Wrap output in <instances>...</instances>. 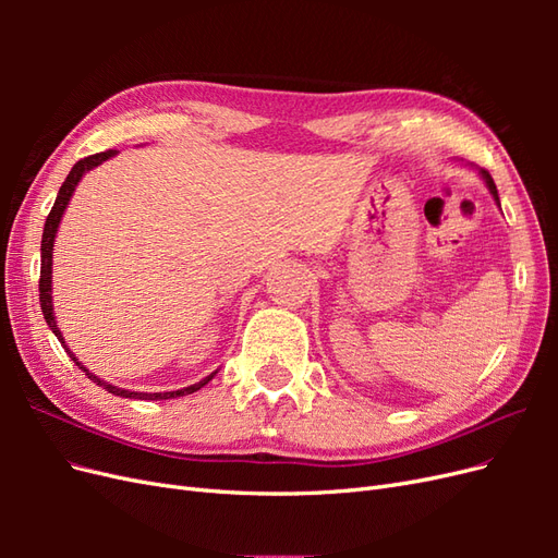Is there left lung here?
<instances>
[{
    "mask_svg": "<svg viewBox=\"0 0 558 558\" xmlns=\"http://www.w3.org/2000/svg\"><path fill=\"white\" fill-rule=\"evenodd\" d=\"M482 179L486 181V185H488V191H492V195L496 197V202L500 205V199H498V191H496V183H494V179H492V174H488L486 170H482Z\"/></svg>",
    "mask_w": 558,
    "mask_h": 558,
    "instance_id": "left-lung-1",
    "label": "left lung"
}]
</instances>
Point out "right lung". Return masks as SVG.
I'll return each mask as SVG.
<instances>
[{
	"label": "right lung",
	"mask_w": 558,
	"mask_h": 558,
	"mask_svg": "<svg viewBox=\"0 0 558 558\" xmlns=\"http://www.w3.org/2000/svg\"><path fill=\"white\" fill-rule=\"evenodd\" d=\"M116 154L113 148H109V150H102V154H95V156H88V158H83V160H78L74 167H72V172L66 174V179H64V183L60 185V191H58V197H56V205H53V209H50V214H48V218H46V223H44V238H41V277H39V302H41V312H44V318H46V324H48V328L56 332V337L58 340L62 342V347L66 349V344H64V340H62V332L58 330V326H56V316H53V302H50V275H53V242H56V232H58V226H60V218H62V214H64V209H66V205H70V197H72V193H74V189H76V183L81 181V177L86 174L88 170H93V167H97V165H102L107 158H111ZM66 353H70L72 356V361L83 369V373L88 375V379H93L95 384H99V386H105L109 393H113V396H123V398H137V400H170V398H179V396H189V393H195L197 388H202L205 386L214 375H209L207 379H202L199 384H193V386H189V388H181V391H170V393H137V391H125V388H118V386H111V384H107L105 379H99V377H95L93 373H88L86 367H83L81 363H78V359L74 356V353L66 349Z\"/></svg>",
	"instance_id": "1"
}]
</instances>
